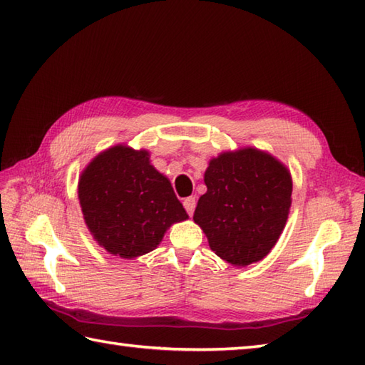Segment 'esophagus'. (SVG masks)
Returning a JSON list of instances; mask_svg holds the SVG:
<instances>
[{"instance_id": "esophagus-1", "label": "esophagus", "mask_w": 365, "mask_h": 365, "mask_svg": "<svg viewBox=\"0 0 365 365\" xmlns=\"http://www.w3.org/2000/svg\"><path fill=\"white\" fill-rule=\"evenodd\" d=\"M183 207L185 210L188 212V215H192L195 213V208H196V197L195 196H190L183 200Z\"/></svg>"}]
</instances>
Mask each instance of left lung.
Wrapping results in <instances>:
<instances>
[{
    "mask_svg": "<svg viewBox=\"0 0 365 365\" xmlns=\"http://www.w3.org/2000/svg\"><path fill=\"white\" fill-rule=\"evenodd\" d=\"M195 220L212 251L235 267L262 260L289 218L292 175L281 161L252 147L210 160Z\"/></svg>",
    "mask_w": 365,
    "mask_h": 365,
    "instance_id": "obj_1",
    "label": "left lung"
}]
</instances>
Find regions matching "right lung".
I'll return each instance as SVG.
<instances>
[{"label": "right lung", "instance_id": "obj_1", "mask_svg": "<svg viewBox=\"0 0 365 365\" xmlns=\"http://www.w3.org/2000/svg\"><path fill=\"white\" fill-rule=\"evenodd\" d=\"M81 212L91 234L122 259L153 251L168 227L188 218L149 152L114 145L92 160L78 182Z\"/></svg>", "mask_w": 365, "mask_h": 365}]
</instances>
